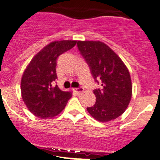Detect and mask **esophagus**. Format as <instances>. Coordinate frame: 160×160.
Wrapping results in <instances>:
<instances>
[{"mask_svg":"<svg viewBox=\"0 0 160 160\" xmlns=\"http://www.w3.org/2000/svg\"><path fill=\"white\" fill-rule=\"evenodd\" d=\"M73 90H74L75 92H77V94H80V93L83 92L84 89H83V88H74Z\"/></svg>","mask_w":160,"mask_h":160,"instance_id":"1","label":"esophagus"}]
</instances>
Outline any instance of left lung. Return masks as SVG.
<instances>
[{
  "mask_svg": "<svg viewBox=\"0 0 160 160\" xmlns=\"http://www.w3.org/2000/svg\"><path fill=\"white\" fill-rule=\"evenodd\" d=\"M77 46L96 81L101 80L102 87L94 90L96 103L87 108L88 112L100 122L116 119L125 112L132 99V83L128 68L102 41H79Z\"/></svg>",
  "mask_w": 160,
  "mask_h": 160,
  "instance_id": "left-lung-1",
  "label": "left lung"
}]
</instances>
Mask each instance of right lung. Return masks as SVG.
<instances>
[{"instance_id":"obj_1","label":"right lung","mask_w":160,"mask_h":160,"mask_svg":"<svg viewBox=\"0 0 160 160\" xmlns=\"http://www.w3.org/2000/svg\"><path fill=\"white\" fill-rule=\"evenodd\" d=\"M77 42L64 40L49 43L34 56L24 69L21 80V97L37 117L49 119L57 116L72 96L71 91L60 90L53 83L57 78V57L72 48Z\"/></svg>"}]
</instances>
